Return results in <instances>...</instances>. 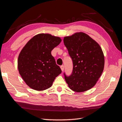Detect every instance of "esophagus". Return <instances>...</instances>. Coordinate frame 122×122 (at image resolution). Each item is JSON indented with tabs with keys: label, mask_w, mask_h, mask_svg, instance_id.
I'll use <instances>...</instances> for the list:
<instances>
[{
	"label": "esophagus",
	"mask_w": 122,
	"mask_h": 122,
	"mask_svg": "<svg viewBox=\"0 0 122 122\" xmlns=\"http://www.w3.org/2000/svg\"><path fill=\"white\" fill-rule=\"evenodd\" d=\"M60 68L61 69V71H64V65H61L60 66Z\"/></svg>",
	"instance_id": "34e87169"
}]
</instances>
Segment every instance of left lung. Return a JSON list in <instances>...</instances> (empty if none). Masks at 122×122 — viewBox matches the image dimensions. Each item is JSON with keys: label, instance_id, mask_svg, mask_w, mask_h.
<instances>
[{"label": "left lung", "instance_id": "obj_1", "mask_svg": "<svg viewBox=\"0 0 122 122\" xmlns=\"http://www.w3.org/2000/svg\"><path fill=\"white\" fill-rule=\"evenodd\" d=\"M64 44L72 59V71L64 78L70 89L83 92L95 85L104 67V56L99 44L84 33L65 37Z\"/></svg>", "mask_w": 122, "mask_h": 122}]
</instances>
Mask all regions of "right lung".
Returning a JSON list of instances; mask_svg holds the SVG:
<instances>
[{
  "label": "right lung",
  "instance_id": "1",
  "mask_svg": "<svg viewBox=\"0 0 122 122\" xmlns=\"http://www.w3.org/2000/svg\"><path fill=\"white\" fill-rule=\"evenodd\" d=\"M60 38L39 34L30 39L22 48L18 59V68L30 87L43 90L51 87L62 71L51 54L60 43Z\"/></svg>",
  "mask_w": 122,
  "mask_h": 122
}]
</instances>
